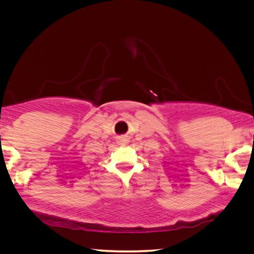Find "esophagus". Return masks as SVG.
Returning a JSON list of instances; mask_svg holds the SVG:
<instances>
[{"label":"esophagus","mask_w":254,"mask_h":254,"mask_svg":"<svg viewBox=\"0 0 254 254\" xmlns=\"http://www.w3.org/2000/svg\"><path fill=\"white\" fill-rule=\"evenodd\" d=\"M127 143H128V139H125V137H123V139H121V140L119 141V144H120V145H123V146L126 145Z\"/></svg>","instance_id":"34e87169"}]
</instances>
